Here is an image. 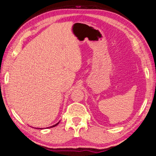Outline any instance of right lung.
I'll return each instance as SVG.
<instances>
[{"mask_svg":"<svg viewBox=\"0 0 156 156\" xmlns=\"http://www.w3.org/2000/svg\"><path fill=\"white\" fill-rule=\"evenodd\" d=\"M59 122H57L56 124H55V125H53V126H50V127H48V128H52V127H55V126H57V125L58 124H59Z\"/></svg>","mask_w":156,"mask_h":156,"instance_id":"add662e5","label":"right lung"}]
</instances>
